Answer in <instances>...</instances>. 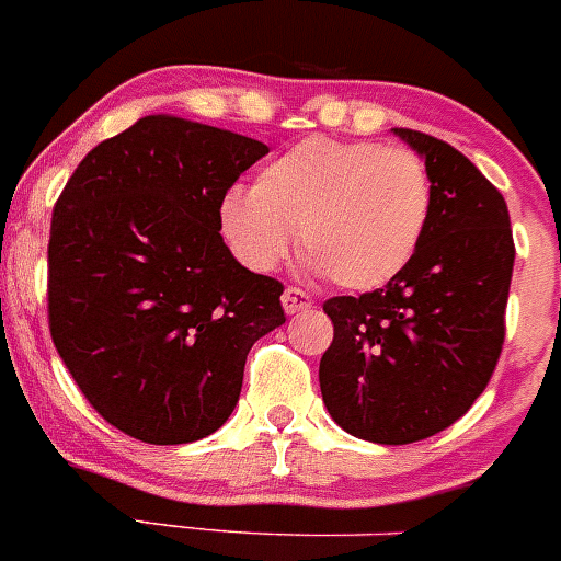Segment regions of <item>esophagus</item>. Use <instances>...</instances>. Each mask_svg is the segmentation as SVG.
<instances>
[{
  "label": "esophagus",
  "instance_id": "1",
  "mask_svg": "<svg viewBox=\"0 0 561 561\" xmlns=\"http://www.w3.org/2000/svg\"><path fill=\"white\" fill-rule=\"evenodd\" d=\"M282 307H285L287 314L307 312V309L312 307V298L304 290H298V287H287V290L282 293Z\"/></svg>",
  "mask_w": 561,
  "mask_h": 561
}]
</instances>
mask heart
<instances>
[{
  "label": "heart",
  "instance_id": "heart-1",
  "mask_svg": "<svg viewBox=\"0 0 561 561\" xmlns=\"http://www.w3.org/2000/svg\"><path fill=\"white\" fill-rule=\"evenodd\" d=\"M432 219L421 157L375 140L307 138L230 186L219 228L252 271H274L298 230L309 268L347 290H375L410 265Z\"/></svg>",
  "mask_w": 561,
  "mask_h": 561
}]
</instances>
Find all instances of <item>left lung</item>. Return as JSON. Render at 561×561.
<instances>
[{"label": "left lung", "mask_w": 561, "mask_h": 561, "mask_svg": "<svg viewBox=\"0 0 561 561\" xmlns=\"http://www.w3.org/2000/svg\"><path fill=\"white\" fill-rule=\"evenodd\" d=\"M393 135L426 162V236L386 287L322 304L333 322L322 401L344 432L380 445L432 437L483 393L505 342L516 260L500 190L445 140L404 127Z\"/></svg>", "instance_id": "obj_1"}]
</instances>
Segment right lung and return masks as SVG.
Here are the masks:
<instances>
[{
  "mask_svg": "<svg viewBox=\"0 0 561 561\" xmlns=\"http://www.w3.org/2000/svg\"><path fill=\"white\" fill-rule=\"evenodd\" d=\"M268 146L157 113L94 146L54 206L50 339L118 432L184 445L233 412L252 344L285 322L282 282L219 236V203Z\"/></svg>",
  "mask_w": 561,
  "mask_h": 561,
  "instance_id": "add662e5",
  "label": "right lung"
}]
</instances>
